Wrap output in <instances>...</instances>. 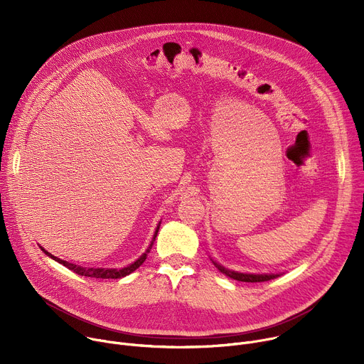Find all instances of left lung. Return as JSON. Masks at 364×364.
Wrapping results in <instances>:
<instances>
[{
  "label": "left lung",
  "instance_id": "obj_1",
  "mask_svg": "<svg viewBox=\"0 0 364 364\" xmlns=\"http://www.w3.org/2000/svg\"><path fill=\"white\" fill-rule=\"evenodd\" d=\"M213 264H215V267H216L220 272H223V274H225V275H228L229 278H233V279H236V281H242V282H264V281H269V279H274V278H277V277H278V275H253V274H240V272L229 271V269H226L225 267H222V265L216 264L215 261H213Z\"/></svg>",
  "mask_w": 364,
  "mask_h": 364
}]
</instances>
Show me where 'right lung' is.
I'll use <instances>...</instances> for the list:
<instances>
[{
    "instance_id": "add662e5",
    "label": "right lung",
    "mask_w": 364,
    "mask_h": 364,
    "mask_svg": "<svg viewBox=\"0 0 364 364\" xmlns=\"http://www.w3.org/2000/svg\"><path fill=\"white\" fill-rule=\"evenodd\" d=\"M159 229H160V226L157 228V230H155L154 240H155V236H157V233H159ZM152 243H154V242H151V245H149V247L146 249V252H145L142 256H139L134 264H131L129 267L122 268V269H108V268H83V267H79V265H75V264L66 262V261H63V259H59V257L53 256L51 253H48L47 250H44L43 247H41V250H43L46 255H48L51 259H55L56 262L62 264L63 267H66L68 269L73 271V272H75V274H77V275L89 277V278H95V279H118V278H124V277L129 275L131 272H134L136 268H139V267L144 264V261L146 259V255H148V252H149V249H151Z\"/></svg>"
}]
</instances>
